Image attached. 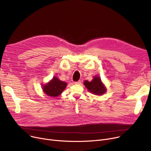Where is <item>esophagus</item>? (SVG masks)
I'll use <instances>...</instances> for the list:
<instances>
[{
    "label": "esophagus",
    "instance_id": "obj_1",
    "mask_svg": "<svg viewBox=\"0 0 151 151\" xmlns=\"http://www.w3.org/2000/svg\"><path fill=\"white\" fill-rule=\"evenodd\" d=\"M74 84L76 85H80L81 84V81H78V82H74Z\"/></svg>",
    "mask_w": 151,
    "mask_h": 151
}]
</instances>
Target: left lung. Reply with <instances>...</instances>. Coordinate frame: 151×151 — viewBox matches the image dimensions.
Masks as SVG:
<instances>
[{
  "label": "left lung",
  "instance_id": "left-lung-1",
  "mask_svg": "<svg viewBox=\"0 0 151 151\" xmlns=\"http://www.w3.org/2000/svg\"><path fill=\"white\" fill-rule=\"evenodd\" d=\"M83 84L87 89L94 95L101 96L105 94L107 90L105 85L101 82V78L98 76H94L91 82L85 80Z\"/></svg>",
  "mask_w": 151,
  "mask_h": 151
}]
</instances>
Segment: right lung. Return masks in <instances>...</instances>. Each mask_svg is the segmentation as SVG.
<instances>
[{
    "label": "right lung",
    "instance_id": "add662e5",
    "mask_svg": "<svg viewBox=\"0 0 151 151\" xmlns=\"http://www.w3.org/2000/svg\"><path fill=\"white\" fill-rule=\"evenodd\" d=\"M42 85L44 93L50 97H55L60 95L67 86V83L63 82L56 77L53 78L48 83Z\"/></svg>",
    "mask_w": 151,
    "mask_h": 151
}]
</instances>
